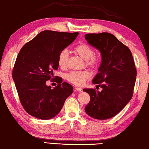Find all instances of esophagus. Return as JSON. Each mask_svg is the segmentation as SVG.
Listing matches in <instances>:
<instances>
[{"mask_svg":"<svg viewBox=\"0 0 149 149\" xmlns=\"http://www.w3.org/2000/svg\"><path fill=\"white\" fill-rule=\"evenodd\" d=\"M74 91H82V89H81V87H75Z\"/></svg>","mask_w":149,"mask_h":149,"instance_id":"34e87169","label":"esophagus"}]
</instances>
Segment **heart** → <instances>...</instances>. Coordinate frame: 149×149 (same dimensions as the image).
I'll return each instance as SVG.
<instances>
[{
  "label": "heart",
  "instance_id": "b5f03b06",
  "mask_svg": "<svg viewBox=\"0 0 149 149\" xmlns=\"http://www.w3.org/2000/svg\"><path fill=\"white\" fill-rule=\"evenodd\" d=\"M74 54L78 55L85 60V65L87 67L94 69L98 66L100 58L98 54H95L93 49L88 44L81 42L73 48ZM69 53L67 49H63L60 52L58 57V64L61 68H66L68 65ZM91 74L87 70L71 71L66 74V79L73 85L81 86L84 85Z\"/></svg>",
  "mask_w": 149,
  "mask_h": 149
}]
</instances>
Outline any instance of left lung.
Wrapping results in <instances>:
<instances>
[{"mask_svg":"<svg viewBox=\"0 0 149 149\" xmlns=\"http://www.w3.org/2000/svg\"><path fill=\"white\" fill-rule=\"evenodd\" d=\"M85 39L101 52L99 72L93 80L96 89H84L90 95L85 111L96 119H109L117 115L133 96L137 70L128 47L108 32L86 34Z\"/></svg>","mask_w":149,"mask_h":149,"instance_id":"obj_1","label":"left lung"}]
</instances>
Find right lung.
<instances>
[{
	"label": "right lung",
	"mask_w": 149,
	"mask_h": 149,
	"mask_svg": "<svg viewBox=\"0 0 149 149\" xmlns=\"http://www.w3.org/2000/svg\"><path fill=\"white\" fill-rule=\"evenodd\" d=\"M79 32L44 30L20 49L12 72L20 103L24 110L40 119H49L60 113L64 102L72 94L73 87L54 77L58 70V57L61 51L72 43ZM56 79H55L54 78ZM58 85L54 89L46 81Z\"/></svg>",
	"instance_id": "obj_1"
}]
</instances>
